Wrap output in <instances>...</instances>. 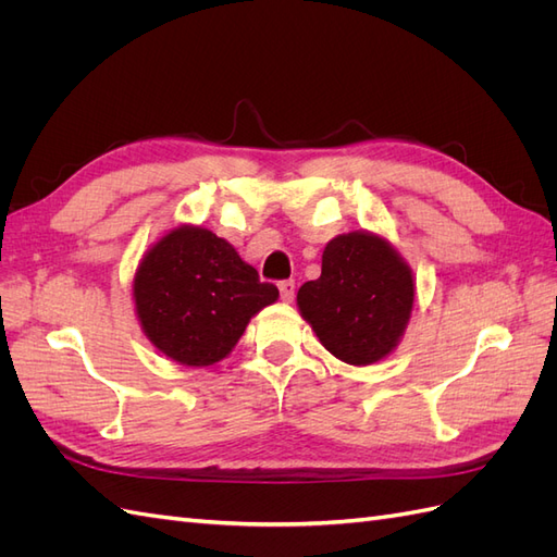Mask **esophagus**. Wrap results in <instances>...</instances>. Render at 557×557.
<instances>
[{
  "label": "esophagus",
  "instance_id": "obj_1",
  "mask_svg": "<svg viewBox=\"0 0 557 557\" xmlns=\"http://www.w3.org/2000/svg\"><path fill=\"white\" fill-rule=\"evenodd\" d=\"M278 290H281V299L283 301H293V297H295V281L293 278L281 281L278 283Z\"/></svg>",
  "mask_w": 557,
  "mask_h": 557
}]
</instances>
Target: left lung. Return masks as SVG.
Segmentation results:
<instances>
[{"label": "left lung", "instance_id": "8db88e82", "mask_svg": "<svg viewBox=\"0 0 557 557\" xmlns=\"http://www.w3.org/2000/svg\"><path fill=\"white\" fill-rule=\"evenodd\" d=\"M413 297L411 267L395 246L358 230L325 246L320 276L301 285L297 307L334 358L364 367L397 348Z\"/></svg>", "mask_w": 557, "mask_h": 557}]
</instances>
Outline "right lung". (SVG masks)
I'll return each mask as SVG.
<instances>
[{"label":"right lung","instance_id":"add662e5","mask_svg":"<svg viewBox=\"0 0 557 557\" xmlns=\"http://www.w3.org/2000/svg\"><path fill=\"white\" fill-rule=\"evenodd\" d=\"M132 297L150 344L178 364L209 367L230 356L278 288L211 230L178 225L144 252Z\"/></svg>","mask_w":557,"mask_h":557}]
</instances>
